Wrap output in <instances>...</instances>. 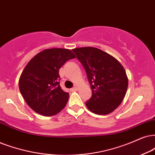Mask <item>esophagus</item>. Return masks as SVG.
I'll list each match as a JSON object with an SVG mask.
<instances>
[{"label": "esophagus", "instance_id": "esophagus-1", "mask_svg": "<svg viewBox=\"0 0 155 155\" xmlns=\"http://www.w3.org/2000/svg\"><path fill=\"white\" fill-rule=\"evenodd\" d=\"M78 89H79V87H78V86H74V87L72 88L71 89V91H77Z\"/></svg>", "mask_w": 155, "mask_h": 155}]
</instances>
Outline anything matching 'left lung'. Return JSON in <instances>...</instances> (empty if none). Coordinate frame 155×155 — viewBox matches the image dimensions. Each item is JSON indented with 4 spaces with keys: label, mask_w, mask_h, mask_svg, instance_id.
Masks as SVG:
<instances>
[{
    "label": "left lung",
    "mask_w": 155,
    "mask_h": 155,
    "mask_svg": "<svg viewBox=\"0 0 155 155\" xmlns=\"http://www.w3.org/2000/svg\"><path fill=\"white\" fill-rule=\"evenodd\" d=\"M83 65L92 90L86 102L97 114H108L120 105L126 94L128 79L124 67L116 58L94 47L72 50Z\"/></svg>",
    "instance_id": "left-lung-1"
}]
</instances>
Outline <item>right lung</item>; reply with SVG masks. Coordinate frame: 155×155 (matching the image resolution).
I'll return each instance as SVG.
<instances>
[{
	"instance_id": "add662e5",
	"label": "right lung",
	"mask_w": 155,
	"mask_h": 155,
	"mask_svg": "<svg viewBox=\"0 0 155 155\" xmlns=\"http://www.w3.org/2000/svg\"><path fill=\"white\" fill-rule=\"evenodd\" d=\"M75 58L64 48L46 49L27 64L19 79V89L29 107L43 116H54L63 109L69 94L59 85L60 68Z\"/></svg>"
}]
</instances>
